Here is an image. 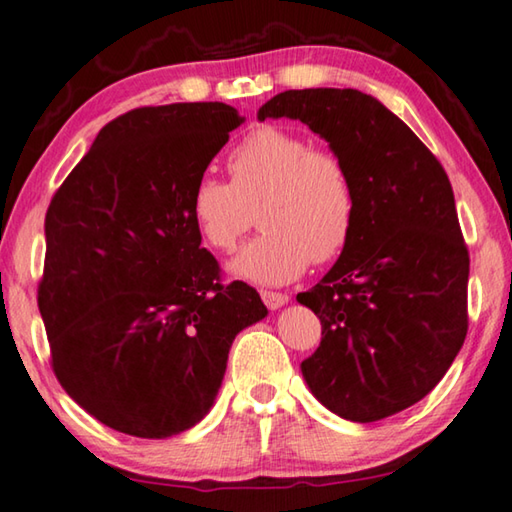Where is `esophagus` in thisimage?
Returning a JSON list of instances; mask_svg holds the SVG:
<instances>
[{
	"label": "esophagus",
	"instance_id": "34e87169",
	"mask_svg": "<svg viewBox=\"0 0 512 512\" xmlns=\"http://www.w3.org/2000/svg\"><path fill=\"white\" fill-rule=\"evenodd\" d=\"M261 297H263L265 306L270 308V311H279V308H283L290 301L286 292H272V290H263Z\"/></svg>",
	"mask_w": 512,
	"mask_h": 512
}]
</instances>
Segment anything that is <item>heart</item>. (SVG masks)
I'll use <instances>...</instances> for the list:
<instances>
[{
	"instance_id": "b5f03b06",
	"label": "heart",
	"mask_w": 512,
	"mask_h": 512,
	"mask_svg": "<svg viewBox=\"0 0 512 512\" xmlns=\"http://www.w3.org/2000/svg\"><path fill=\"white\" fill-rule=\"evenodd\" d=\"M231 181L201 174L190 192V217L217 251L236 249L254 226L263 233L226 265L258 286H283L308 265L335 261L356 226V188L349 167L329 149L279 127L242 138L229 154Z\"/></svg>"
}]
</instances>
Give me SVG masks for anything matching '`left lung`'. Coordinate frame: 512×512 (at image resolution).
Returning a JSON list of instances; mask_svg holds the SVG:
<instances>
[{
    "mask_svg": "<svg viewBox=\"0 0 512 512\" xmlns=\"http://www.w3.org/2000/svg\"><path fill=\"white\" fill-rule=\"evenodd\" d=\"M267 117L304 122L329 142L358 201L347 249L297 295L322 322L301 374L342 420H383L429 395L465 342L469 256L454 190L424 142L360 90L279 92L258 108Z\"/></svg>",
    "mask_w": 512,
    "mask_h": 512,
    "instance_id": "obj_1",
    "label": "left lung"
}]
</instances>
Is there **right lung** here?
Here are the masks:
<instances>
[{"label": "right lung", "instance_id": "1", "mask_svg": "<svg viewBox=\"0 0 512 512\" xmlns=\"http://www.w3.org/2000/svg\"><path fill=\"white\" fill-rule=\"evenodd\" d=\"M245 122L220 102L136 108L108 122L45 217L38 288L63 390L111 429L163 440L204 420L261 295L220 283L190 192Z\"/></svg>", "mask_w": 512, "mask_h": 512}]
</instances>
